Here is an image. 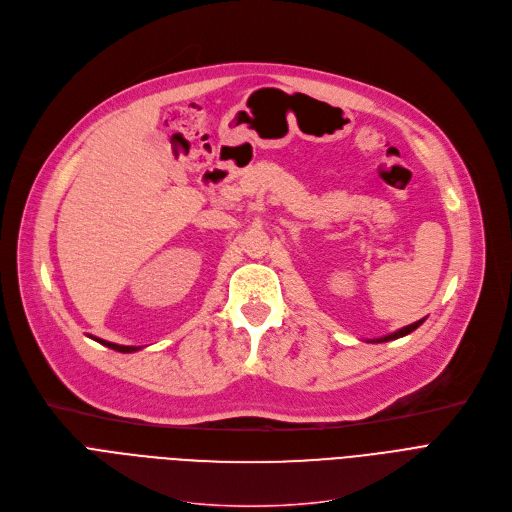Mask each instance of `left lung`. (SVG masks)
<instances>
[{
  "mask_svg": "<svg viewBox=\"0 0 512 512\" xmlns=\"http://www.w3.org/2000/svg\"><path fill=\"white\" fill-rule=\"evenodd\" d=\"M424 321H426V319H420V321H416V323H412V325L397 329L395 333H389V335H383V337H377V339H370V342H372V344H383V342H391V339H399V337H403V335H407V333L416 331Z\"/></svg>",
  "mask_w": 512,
  "mask_h": 512,
  "instance_id": "1",
  "label": "left lung"
}]
</instances>
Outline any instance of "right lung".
Listing matches in <instances>:
<instances>
[{"mask_svg":"<svg viewBox=\"0 0 512 512\" xmlns=\"http://www.w3.org/2000/svg\"><path fill=\"white\" fill-rule=\"evenodd\" d=\"M98 344H102V346H107V348H111V350H117V352H123V354H131V352H138L140 348H135V346H119V344H113V342H105V339H98V337H94Z\"/></svg>","mask_w":512,"mask_h":512,"instance_id":"obj_1","label":"right lung"}]
</instances>
